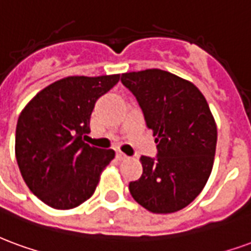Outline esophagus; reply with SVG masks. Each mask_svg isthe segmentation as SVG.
I'll return each instance as SVG.
<instances>
[{"label":"esophagus","mask_w":251,"mask_h":251,"mask_svg":"<svg viewBox=\"0 0 251 251\" xmlns=\"http://www.w3.org/2000/svg\"><path fill=\"white\" fill-rule=\"evenodd\" d=\"M116 158H118L119 160H126L128 156L124 152H122V151H118V152H116Z\"/></svg>","instance_id":"1"}]
</instances>
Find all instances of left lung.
I'll return each instance as SVG.
<instances>
[{
  "label": "left lung",
  "mask_w": 251,
  "mask_h": 251,
  "mask_svg": "<svg viewBox=\"0 0 251 251\" xmlns=\"http://www.w3.org/2000/svg\"><path fill=\"white\" fill-rule=\"evenodd\" d=\"M152 129L156 158L142 156V176L129 183L136 202L155 214L182 210L198 197L211 174L217 124L191 81L162 69L122 75Z\"/></svg>",
  "instance_id": "left-lung-1"
}]
</instances>
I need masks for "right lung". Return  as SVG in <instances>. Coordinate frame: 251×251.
<instances>
[{
    "instance_id": "obj_1",
    "label": "right lung",
    "mask_w": 251,
    "mask_h": 251,
    "mask_svg": "<svg viewBox=\"0 0 251 251\" xmlns=\"http://www.w3.org/2000/svg\"><path fill=\"white\" fill-rule=\"evenodd\" d=\"M120 75L69 76L34 96L18 116L16 159L25 183L57 210L75 208L95 193L113 150L84 142L95 103Z\"/></svg>"
}]
</instances>
